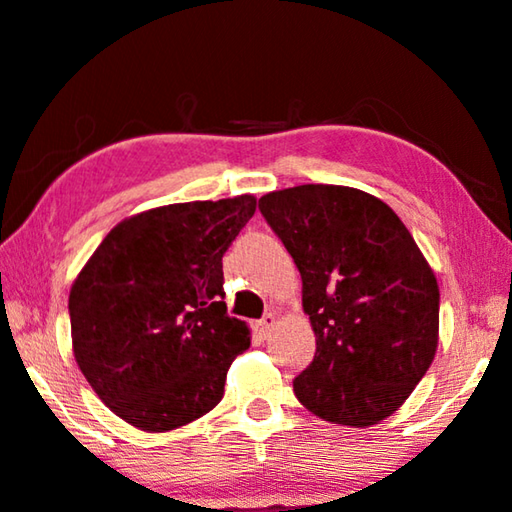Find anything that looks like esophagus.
<instances>
[{
  "label": "esophagus",
  "mask_w": 512,
  "mask_h": 512,
  "mask_svg": "<svg viewBox=\"0 0 512 512\" xmlns=\"http://www.w3.org/2000/svg\"><path fill=\"white\" fill-rule=\"evenodd\" d=\"M274 323H277V318H274V314H265L261 321H256V332L261 337H268L270 332H272V328H274Z\"/></svg>",
  "instance_id": "obj_1"
}]
</instances>
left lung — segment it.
<instances>
[{"label": "left lung", "instance_id": "left-lung-1", "mask_svg": "<svg viewBox=\"0 0 512 512\" xmlns=\"http://www.w3.org/2000/svg\"><path fill=\"white\" fill-rule=\"evenodd\" d=\"M258 210L298 265L316 335L295 397L337 425L392 416L439 344V284L409 228L379 198L337 184L272 191Z\"/></svg>", "mask_w": 512, "mask_h": 512}]
</instances>
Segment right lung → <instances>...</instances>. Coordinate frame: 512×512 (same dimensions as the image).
Segmentation results:
<instances>
[{
	"label": "right lung",
	"mask_w": 512,
	"mask_h": 512,
	"mask_svg": "<svg viewBox=\"0 0 512 512\" xmlns=\"http://www.w3.org/2000/svg\"><path fill=\"white\" fill-rule=\"evenodd\" d=\"M256 198L154 207L124 219L96 247L69 295L73 353L115 416L168 432L224 397L249 328L224 302L226 249Z\"/></svg>",
	"instance_id": "obj_1"
}]
</instances>
